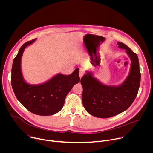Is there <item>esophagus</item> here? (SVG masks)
I'll list each match as a JSON object with an SVG mask.
<instances>
[{
    "label": "esophagus",
    "instance_id": "1",
    "mask_svg": "<svg viewBox=\"0 0 153 153\" xmlns=\"http://www.w3.org/2000/svg\"><path fill=\"white\" fill-rule=\"evenodd\" d=\"M84 74V70L83 68H80V70H79V76H80V78H81L83 75Z\"/></svg>",
    "mask_w": 153,
    "mask_h": 153
}]
</instances>
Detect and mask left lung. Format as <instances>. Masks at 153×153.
<instances>
[{"label": "left lung", "instance_id": "8db88e82", "mask_svg": "<svg viewBox=\"0 0 153 153\" xmlns=\"http://www.w3.org/2000/svg\"><path fill=\"white\" fill-rule=\"evenodd\" d=\"M117 44L125 50L131 60L129 74L122 83L106 85L88 71L80 80L83 106L96 117L108 118L125 111L133 103L139 91L141 75L138 57L124 43L117 42Z\"/></svg>", "mask_w": 153, "mask_h": 153}]
</instances>
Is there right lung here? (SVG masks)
Masks as SVG:
<instances>
[{
	"label": "right lung",
	"mask_w": 153,
	"mask_h": 153,
	"mask_svg": "<svg viewBox=\"0 0 153 153\" xmlns=\"http://www.w3.org/2000/svg\"><path fill=\"white\" fill-rule=\"evenodd\" d=\"M36 39L25 43L19 49L13 63L11 85L17 99L28 111L39 116H51L62 110L66 96L73 86L79 82V69L70 75L58 73L42 83H27L22 72V57L25 49Z\"/></svg>",
	"instance_id": "obj_1"
}]
</instances>
